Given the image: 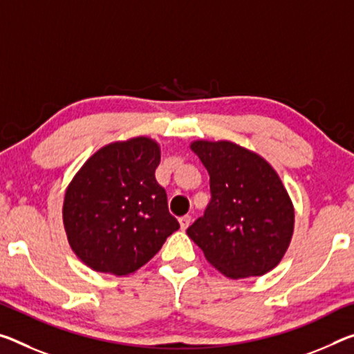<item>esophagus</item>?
I'll return each instance as SVG.
<instances>
[{"mask_svg": "<svg viewBox=\"0 0 354 354\" xmlns=\"http://www.w3.org/2000/svg\"><path fill=\"white\" fill-rule=\"evenodd\" d=\"M190 222H192V217L190 216L179 217V225H181V230H186L190 225Z\"/></svg>", "mask_w": 354, "mask_h": 354, "instance_id": "esophagus-1", "label": "esophagus"}]
</instances>
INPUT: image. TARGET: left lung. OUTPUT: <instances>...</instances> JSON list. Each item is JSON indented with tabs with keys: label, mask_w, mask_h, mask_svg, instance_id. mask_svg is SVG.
<instances>
[{
	"label": "left lung",
	"mask_w": 354,
	"mask_h": 354,
	"mask_svg": "<svg viewBox=\"0 0 354 354\" xmlns=\"http://www.w3.org/2000/svg\"><path fill=\"white\" fill-rule=\"evenodd\" d=\"M209 175L211 200L187 228L206 260L230 279L263 276L282 260L295 211L265 159L232 142H194Z\"/></svg>",
	"instance_id": "1"
}]
</instances>
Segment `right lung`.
I'll list each match as a JSON object with an SVG mask.
<instances>
[{"label":"right lung","mask_w":354,"mask_h":354,"mask_svg":"<svg viewBox=\"0 0 354 354\" xmlns=\"http://www.w3.org/2000/svg\"><path fill=\"white\" fill-rule=\"evenodd\" d=\"M159 162V145L138 137L99 149L72 179L64 228L72 250L94 271L136 272L179 228L156 181Z\"/></svg>","instance_id":"1"}]
</instances>
